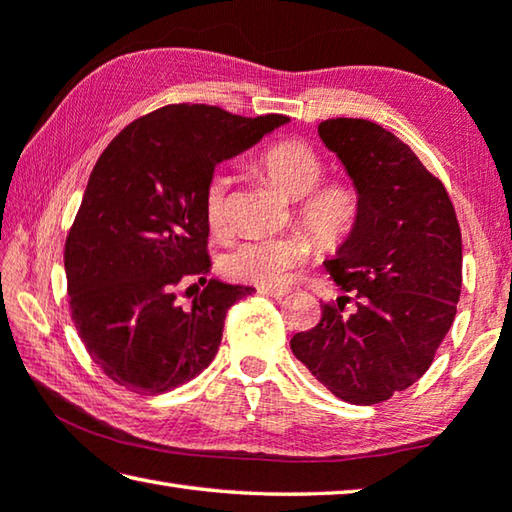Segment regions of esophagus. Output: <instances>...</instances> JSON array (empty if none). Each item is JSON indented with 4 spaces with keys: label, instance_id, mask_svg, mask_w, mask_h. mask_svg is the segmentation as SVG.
Listing matches in <instances>:
<instances>
[{
    "label": "esophagus",
    "instance_id": "1",
    "mask_svg": "<svg viewBox=\"0 0 512 512\" xmlns=\"http://www.w3.org/2000/svg\"><path fill=\"white\" fill-rule=\"evenodd\" d=\"M259 293H262V295H266V297H275V299H282V297H286V295H290V293H293V290H290V288H262V290H259Z\"/></svg>",
    "mask_w": 512,
    "mask_h": 512
}]
</instances>
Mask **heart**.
I'll return each mask as SVG.
<instances>
[{
	"label": "heart",
	"mask_w": 512,
	"mask_h": 512,
	"mask_svg": "<svg viewBox=\"0 0 512 512\" xmlns=\"http://www.w3.org/2000/svg\"><path fill=\"white\" fill-rule=\"evenodd\" d=\"M257 175L295 199V219L322 253H337L350 244L362 222V195L355 182L333 177L319 182L326 162L306 139L284 137L259 150L253 159ZM230 177L215 170L204 186V215L213 233L230 222ZM313 246L304 235L248 239L224 257L228 277L257 286H282L297 266L308 262Z\"/></svg>",
	"instance_id": "obj_1"
}]
</instances>
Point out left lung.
Instances as JSON below:
<instances>
[{
	"label": "left lung",
	"mask_w": 512,
	"mask_h": 512,
	"mask_svg": "<svg viewBox=\"0 0 512 512\" xmlns=\"http://www.w3.org/2000/svg\"><path fill=\"white\" fill-rule=\"evenodd\" d=\"M319 137L359 188L362 222L324 264L344 295L290 348L335 397L370 406L413 386L453 326L462 230L444 184L390 130L337 117Z\"/></svg>",
	"instance_id": "8db88e82"
}]
</instances>
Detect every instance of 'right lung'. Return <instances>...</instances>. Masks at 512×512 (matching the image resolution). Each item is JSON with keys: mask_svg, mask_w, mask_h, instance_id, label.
<instances>
[{"mask_svg": "<svg viewBox=\"0 0 512 512\" xmlns=\"http://www.w3.org/2000/svg\"><path fill=\"white\" fill-rule=\"evenodd\" d=\"M286 122L168 104L128 124L99 155L64 268L77 333L115 384L159 395L215 359L228 308L255 288L206 279L204 186L219 162ZM193 278L205 288L182 307L178 293Z\"/></svg>", "mask_w": 512, "mask_h": 512, "instance_id": "obj_1", "label": "right lung"}]
</instances>
